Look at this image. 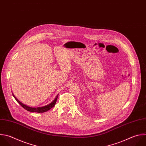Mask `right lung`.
<instances>
[{
    "label": "right lung",
    "mask_w": 146,
    "mask_h": 146,
    "mask_svg": "<svg viewBox=\"0 0 146 146\" xmlns=\"http://www.w3.org/2000/svg\"><path fill=\"white\" fill-rule=\"evenodd\" d=\"M13 96L14 97V98L16 99V100L19 103V104L23 107L24 108L25 110H27L28 111L30 112H38V113H42V112H45L48 110H50L51 108H52L55 105V103L56 102L57 99H58V95L56 96V98H55V99L50 104L43 106V107H29L28 106H26L25 104H24L23 103H22V102H21L19 100H18L17 99V98L14 96V95L13 94Z\"/></svg>",
    "instance_id": "obj_1"
}]
</instances>
